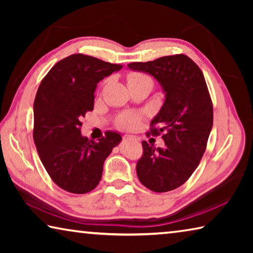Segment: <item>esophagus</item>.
Here are the masks:
<instances>
[{
	"label": "esophagus",
	"mask_w": 253,
	"mask_h": 253,
	"mask_svg": "<svg viewBox=\"0 0 253 253\" xmlns=\"http://www.w3.org/2000/svg\"><path fill=\"white\" fill-rule=\"evenodd\" d=\"M123 139L124 140H138V138H137L136 136H131V135H128V134L124 135L123 136Z\"/></svg>",
	"instance_id": "obj_1"
}]
</instances>
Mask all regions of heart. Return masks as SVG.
<instances>
[{"mask_svg": "<svg viewBox=\"0 0 253 253\" xmlns=\"http://www.w3.org/2000/svg\"><path fill=\"white\" fill-rule=\"evenodd\" d=\"M144 79H151V78L144 74H139V72H131V74L127 76V80L129 85L135 83H138V81L144 80ZM142 119H143L142 113H134V111L125 113L118 118L117 126L119 128H123V129H135V128L139 126Z\"/></svg>", "mask_w": 253, "mask_h": 253, "instance_id": "1", "label": "heart"}]
</instances>
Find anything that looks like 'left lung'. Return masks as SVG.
I'll return each instance as SVG.
<instances>
[{
  "instance_id": "1",
  "label": "left lung",
  "mask_w": 253,
  "mask_h": 253,
  "mask_svg": "<svg viewBox=\"0 0 253 253\" xmlns=\"http://www.w3.org/2000/svg\"><path fill=\"white\" fill-rule=\"evenodd\" d=\"M128 67L151 74L166 93L164 105L146 134H163L165 146L156 148L143 140L137 176L153 192L175 190L199 166L212 129L213 105L203 72L183 53L131 62Z\"/></svg>"
}]
</instances>
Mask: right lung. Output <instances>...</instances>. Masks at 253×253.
<instances>
[{
	"instance_id": "add662e5",
	"label": "right lung",
	"mask_w": 253,
	"mask_h": 253,
	"mask_svg": "<svg viewBox=\"0 0 253 253\" xmlns=\"http://www.w3.org/2000/svg\"><path fill=\"white\" fill-rule=\"evenodd\" d=\"M122 69L91 55L60 60L42 79L34 99L33 139L51 179L62 190L84 194L99 184L104 163L122 136L106 131L93 142L81 135V118L93 110L97 84Z\"/></svg>"
}]
</instances>
